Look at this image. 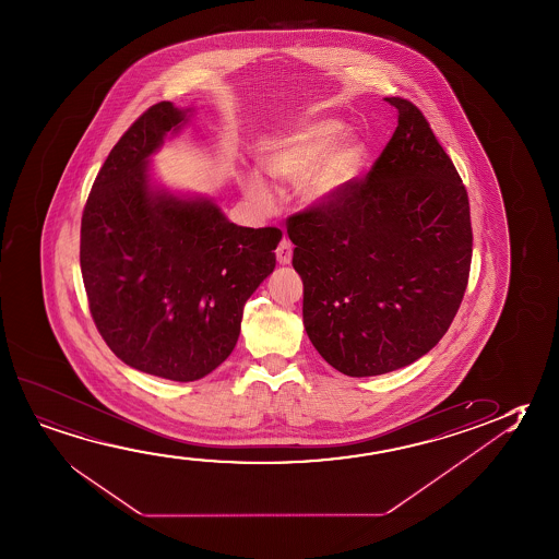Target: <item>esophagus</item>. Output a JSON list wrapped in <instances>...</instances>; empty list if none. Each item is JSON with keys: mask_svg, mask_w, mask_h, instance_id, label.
Here are the masks:
<instances>
[{"mask_svg": "<svg viewBox=\"0 0 559 559\" xmlns=\"http://www.w3.org/2000/svg\"><path fill=\"white\" fill-rule=\"evenodd\" d=\"M276 261L281 265H288L293 261V243L288 240H283L276 248Z\"/></svg>", "mask_w": 559, "mask_h": 559, "instance_id": "obj_1", "label": "esophagus"}]
</instances>
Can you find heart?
<instances>
[{"mask_svg":"<svg viewBox=\"0 0 559 559\" xmlns=\"http://www.w3.org/2000/svg\"><path fill=\"white\" fill-rule=\"evenodd\" d=\"M344 126L331 118L306 121L296 129L266 141L261 166L278 181H301V198L308 205L323 206L341 198L353 183L364 160V145L356 135H343ZM241 188L258 205H269L271 195L258 174L241 178Z\"/></svg>","mask_w":559,"mask_h":559,"instance_id":"b5f03b06","label":"heart"}]
</instances>
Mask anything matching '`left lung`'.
<instances>
[{"label": "left lung", "instance_id": "8db88e82", "mask_svg": "<svg viewBox=\"0 0 559 559\" xmlns=\"http://www.w3.org/2000/svg\"><path fill=\"white\" fill-rule=\"evenodd\" d=\"M399 126L366 178L286 221L304 283V326L350 378L399 370L453 323L473 259L471 206L424 114L385 98Z\"/></svg>", "mask_w": 559, "mask_h": 559}]
</instances>
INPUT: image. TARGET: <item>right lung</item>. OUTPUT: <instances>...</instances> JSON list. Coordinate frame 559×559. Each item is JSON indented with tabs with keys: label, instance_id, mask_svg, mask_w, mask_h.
Instances as JSON below:
<instances>
[{
	"label": "right lung",
	"instance_id": "add662e5",
	"mask_svg": "<svg viewBox=\"0 0 559 559\" xmlns=\"http://www.w3.org/2000/svg\"><path fill=\"white\" fill-rule=\"evenodd\" d=\"M188 112L155 104L121 135L86 199L79 251L88 310L110 350L170 381L205 378L230 356L283 238L273 226L230 223L211 199L151 183V155Z\"/></svg>",
	"mask_w": 559,
	"mask_h": 559
}]
</instances>
